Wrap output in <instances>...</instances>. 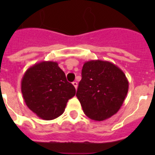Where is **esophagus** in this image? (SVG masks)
Returning <instances> with one entry per match:
<instances>
[{"label":"esophagus","mask_w":155,"mask_h":155,"mask_svg":"<svg viewBox=\"0 0 155 155\" xmlns=\"http://www.w3.org/2000/svg\"><path fill=\"white\" fill-rule=\"evenodd\" d=\"M73 86L75 87V89H77V87H78V83L76 82V81H74V82L72 83Z\"/></svg>","instance_id":"34e87169"}]
</instances>
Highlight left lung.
<instances>
[{"instance_id":"8db88e82","label":"left lung","mask_w":155,"mask_h":155,"mask_svg":"<svg viewBox=\"0 0 155 155\" xmlns=\"http://www.w3.org/2000/svg\"><path fill=\"white\" fill-rule=\"evenodd\" d=\"M129 90L125 73L111 62H85L76 97L90 119L101 121L117 113Z\"/></svg>"}]
</instances>
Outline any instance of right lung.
<instances>
[{
	"label": "right lung",
	"instance_id": "1",
	"mask_svg": "<svg viewBox=\"0 0 155 155\" xmlns=\"http://www.w3.org/2000/svg\"><path fill=\"white\" fill-rule=\"evenodd\" d=\"M21 93L27 107L38 117L53 120L62 115L75 88L68 82L58 63L42 61L28 68L21 79Z\"/></svg>",
	"mask_w": 155,
	"mask_h": 155
}]
</instances>
